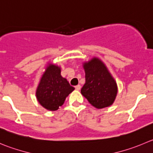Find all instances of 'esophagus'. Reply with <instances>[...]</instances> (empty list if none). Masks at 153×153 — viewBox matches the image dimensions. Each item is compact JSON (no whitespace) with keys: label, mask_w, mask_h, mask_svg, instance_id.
<instances>
[{"label":"esophagus","mask_w":153,"mask_h":153,"mask_svg":"<svg viewBox=\"0 0 153 153\" xmlns=\"http://www.w3.org/2000/svg\"><path fill=\"white\" fill-rule=\"evenodd\" d=\"M75 88H76V90H77V91H79V90H80V88H81L80 85H76V86H75Z\"/></svg>","instance_id":"1"}]
</instances>
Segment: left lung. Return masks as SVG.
<instances>
[{
	"mask_svg": "<svg viewBox=\"0 0 153 153\" xmlns=\"http://www.w3.org/2000/svg\"><path fill=\"white\" fill-rule=\"evenodd\" d=\"M85 73V83L81 94L97 109L111 106L118 92L117 83L105 64L94 57L82 64Z\"/></svg>",
	"mask_w": 153,
	"mask_h": 153,
	"instance_id": "1",
	"label": "left lung"
}]
</instances>
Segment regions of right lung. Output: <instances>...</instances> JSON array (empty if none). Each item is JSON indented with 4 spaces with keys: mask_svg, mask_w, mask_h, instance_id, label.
Segmentation results:
<instances>
[{
    "mask_svg": "<svg viewBox=\"0 0 153 153\" xmlns=\"http://www.w3.org/2000/svg\"><path fill=\"white\" fill-rule=\"evenodd\" d=\"M74 89L61 75V67L48 63L37 85L36 97L42 107L55 111L63 105L66 97Z\"/></svg>",
    "mask_w": 153,
    "mask_h": 153,
    "instance_id": "obj_1",
    "label": "right lung"
}]
</instances>
